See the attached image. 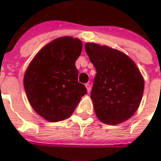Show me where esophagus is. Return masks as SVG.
I'll return each instance as SVG.
<instances>
[{
	"instance_id": "1",
	"label": "esophagus",
	"mask_w": 161,
	"mask_h": 161,
	"mask_svg": "<svg viewBox=\"0 0 161 161\" xmlns=\"http://www.w3.org/2000/svg\"><path fill=\"white\" fill-rule=\"evenodd\" d=\"M85 86H86V88H87V90H88V92L90 93V89H91V88H90V83H86V84H85Z\"/></svg>"
}]
</instances>
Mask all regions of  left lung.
<instances>
[{"mask_svg": "<svg viewBox=\"0 0 161 161\" xmlns=\"http://www.w3.org/2000/svg\"><path fill=\"white\" fill-rule=\"evenodd\" d=\"M85 50L97 71L90 95L97 117L108 125L129 119L144 90L137 66L126 54L106 46L87 43Z\"/></svg>", "mask_w": 161, "mask_h": 161, "instance_id": "1", "label": "left lung"}]
</instances>
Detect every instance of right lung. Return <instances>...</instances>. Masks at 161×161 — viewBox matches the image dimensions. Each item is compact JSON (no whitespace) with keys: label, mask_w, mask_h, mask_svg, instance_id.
Here are the masks:
<instances>
[{"label":"right lung","mask_w":161,"mask_h":161,"mask_svg":"<svg viewBox=\"0 0 161 161\" xmlns=\"http://www.w3.org/2000/svg\"><path fill=\"white\" fill-rule=\"evenodd\" d=\"M81 41L60 37L41 49L24 76L28 101L37 114L50 122L71 115L87 89L78 81L75 62L80 55Z\"/></svg>","instance_id":"1"}]
</instances>
